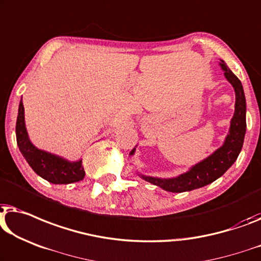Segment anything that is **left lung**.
Returning a JSON list of instances; mask_svg holds the SVG:
<instances>
[{
  "instance_id": "obj_1",
  "label": "left lung",
  "mask_w": 261,
  "mask_h": 261,
  "mask_svg": "<svg viewBox=\"0 0 261 261\" xmlns=\"http://www.w3.org/2000/svg\"><path fill=\"white\" fill-rule=\"evenodd\" d=\"M219 66L224 70L226 80L232 85L236 93L234 114L229 122V129L224 143L211 155L192 166L182 174L173 177H158L138 173L141 179L155 185L164 191L181 193V192L193 191L212 184L236 162L243 148L245 134H246V99H245L244 88L240 80L232 73L224 60H220ZM135 147L130 150L129 156H133L135 154V150H137Z\"/></svg>"
}]
</instances>
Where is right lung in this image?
I'll use <instances>...</instances> for the list:
<instances>
[{
  "mask_svg": "<svg viewBox=\"0 0 261 261\" xmlns=\"http://www.w3.org/2000/svg\"><path fill=\"white\" fill-rule=\"evenodd\" d=\"M16 141L18 149L33 171L42 179L55 185L71 184L85 177L82 160L69 161L67 159L37 148L28 137L24 121V107L22 99L18 105L16 120Z\"/></svg>",
  "mask_w": 261,
  "mask_h": 261,
  "instance_id": "add662e5",
  "label": "right lung"
}]
</instances>
